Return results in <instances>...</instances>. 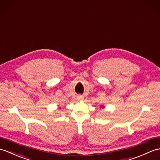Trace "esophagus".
<instances>
[{
    "label": "esophagus",
    "mask_w": 160,
    "mask_h": 160,
    "mask_svg": "<svg viewBox=\"0 0 160 160\" xmlns=\"http://www.w3.org/2000/svg\"><path fill=\"white\" fill-rule=\"evenodd\" d=\"M77 98H78V99H79V100H82L84 99V97L82 95H78L77 97Z\"/></svg>",
    "instance_id": "34e87169"
}]
</instances>
